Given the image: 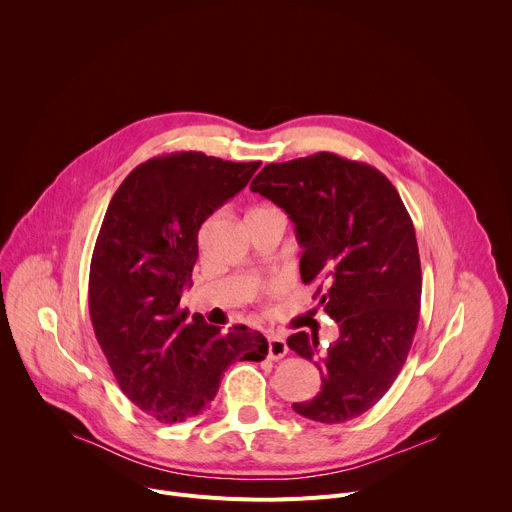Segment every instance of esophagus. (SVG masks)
Segmentation results:
<instances>
[{"instance_id": "obj_1", "label": "esophagus", "mask_w": 512, "mask_h": 512, "mask_svg": "<svg viewBox=\"0 0 512 512\" xmlns=\"http://www.w3.org/2000/svg\"><path fill=\"white\" fill-rule=\"evenodd\" d=\"M267 346H269V358H273V360L283 358L287 354V350H289L287 342H285V338L281 334H269L267 336Z\"/></svg>"}]
</instances>
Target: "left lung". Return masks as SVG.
Here are the masks:
<instances>
[{
	"mask_svg": "<svg viewBox=\"0 0 512 512\" xmlns=\"http://www.w3.org/2000/svg\"><path fill=\"white\" fill-rule=\"evenodd\" d=\"M251 190L289 214L302 281L318 283L314 298L340 328L326 350L314 332L287 338L322 375L294 411L320 423L367 413L401 373L419 322L421 261L399 192L377 168L330 152L267 164Z\"/></svg>",
	"mask_w": 512,
	"mask_h": 512,
	"instance_id": "obj_1",
	"label": "left lung"
}]
</instances>
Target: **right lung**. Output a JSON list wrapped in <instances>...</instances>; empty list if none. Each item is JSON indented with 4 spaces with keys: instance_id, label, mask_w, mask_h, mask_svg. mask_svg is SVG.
I'll return each mask as SVG.
<instances>
[{
    "instance_id": "add662e5",
    "label": "right lung",
    "mask_w": 512,
    "mask_h": 512,
    "mask_svg": "<svg viewBox=\"0 0 512 512\" xmlns=\"http://www.w3.org/2000/svg\"><path fill=\"white\" fill-rule=\"evenodd\" d=\"M259 166L164 154L139 164L109 202L91 259V322L125 397L162 423L204 413L233 362L267 356L261 332H221L180 306L202 223Z\"/></svg>"
}]
</instances>
